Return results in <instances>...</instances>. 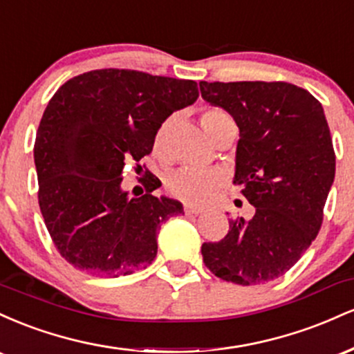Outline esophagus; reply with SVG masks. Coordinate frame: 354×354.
Segmentation results:
<instances>
[{"instance_id": "esophagus-1", "label": "esophagus", "mask_w": 354, "mask_h": 354, "mask_svg": "<svg viewBox=\"0 0 354 354\" xmlns=\"http://www.w3.org/2000/svg\"><path fill=\"white\" fill-rule=\"evenodd\" d=\"M200 213H203L200 208H193V206L185 205V214H194V216H196V214H200Z\"/></svg>"}]
</instances>
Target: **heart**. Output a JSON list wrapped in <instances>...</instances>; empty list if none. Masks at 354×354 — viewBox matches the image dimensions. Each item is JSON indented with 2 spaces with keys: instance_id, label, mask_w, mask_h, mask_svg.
Wrapping results in <instances>:
<instances>
[{
  "instance_id": "obj_1",
  "label": "heart",
  "mask_w": 354,
  "mask_h": 354,
  "mask_svg": "<svg viewBox=\"0 0 354 354\" xmlns=\"http://www.w3.org/2000/svg\"><path fill=\"white\" fill-rule=\"evenodd\" d=\"M226 116L223 111L218 109H209L201 116V124L205 131L208 133V126L211 121L218 120V118ZM166 133H168V123H165L158 129L156 138H154V149L160 151L163 148ZM223 178L216 171H205V169H193V168H183L173 173L171 176L166 180V189L176 200H181L189 205L201 206L208 203L213 194L221 188Z\"/></svg>"
}]
</instances>
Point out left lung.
<instances>
[{
  "mask_svg": "<svg viewBox=\"0 0 354 354\" xmlns=\"http://www.w3.org/2000/svg\"><path fill=\"white\" fill-rule=\"evenodd\" d=\"M200 89L236 121L233 183L256 208L248 221L231 219L221 241L203 243V261L234 284L273 281L296 265L323 223L336 168L323 106L284 81H200Z\"/></svg>",
  "mask_w": 354,
  "mask_h": 354,
  "instance_id": "1",
  "label": "left lung"
}]
</instances>
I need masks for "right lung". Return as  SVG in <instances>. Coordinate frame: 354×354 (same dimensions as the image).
Masks as SVG:
<instances>
[{
  "instance_id": "right-lung-1",
  "label": "right lung",
  "mask_w": 354,
  "mask_h": 354,
  "mask_svg": "<svg viewBox=\"0 0 354 354\" xmlns=\"http://www.w3.org/2000/svg\"><path fill=\"white\" fill-rule=\"evenodd\" d=\"M198 96L196 81L115 68L83 73L55 93L36 133L35 165L44 225L70 265L109 278L151 265L158 230L185 214L183 205L153 196L156 176L146 194L129 198L123 173L151 153L166 118Z\"/></svg>"
}]
</instances>
